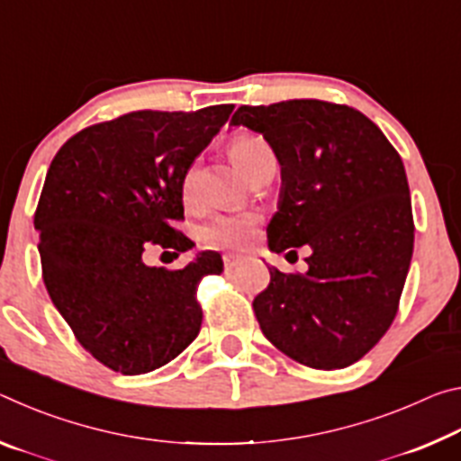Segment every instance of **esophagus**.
<instances>
[{"label":"esophagus","instance_id":"esophagus-1","mask_svg":"<svg viewBox=\"0 0 461 461\" xmlns=\"http://www.w3.org/2000/svg\"><path fill=\"white\" fill-rule=\"evenodd\" d=\"M240 256H236V254H225L223 256V267H225V270H231L233 267H238L240 264Z\"/></svg>","mask_w":461,"mask_h":461}]
</instances>
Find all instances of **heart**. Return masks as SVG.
I'll return each mask as SVG.
<instances>
[{
	"label": "heart",
	"instance_id": "heart-1",
	"mask_svg": "<svg viewBox=\"0 0 461 461\" xmlns=\"http://www.w3.org/2000/svg\"><path fill=\"white\" fill-rule=\"evenodd\" d=\"M230 152L231 160L236 162V167L248 178H252L268 160L275 158L270 146L260 136L252 134H244L233 140ZM193 178L194 168H189L183 178V199L186 205L193 201ZM256 233H258V217L252 213H231L207 223L203 228V240L209 246L241 249L252 244Z\"/></svg>",
	"mask_w": 461,
	"mask_h": 461
}]
</instances>
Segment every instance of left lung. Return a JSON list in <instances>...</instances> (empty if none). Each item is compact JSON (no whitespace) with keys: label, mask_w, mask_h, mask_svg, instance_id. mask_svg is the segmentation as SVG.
I'll list each match as a JSON object with an SVG mask.
<instances>
[{"label":"left lung","mask_w":461,"mask_h":461,"mask_svg":"<svg viewBox=\"0 0 461 461\" xmlns=\"http://www.w3.org/2000/svg\"><path fill=\"white\" fill-rule=\"evenodd\" d=\"M230 126L258 131L280 165L270 252L309 246L305 275L275 267L252 307L280 352L317 370L360 360L399 311L415 225L402 160L376 123L319 99L241 105Z\"/></svg>","instance_id":"8db88e82"}]
</instances>
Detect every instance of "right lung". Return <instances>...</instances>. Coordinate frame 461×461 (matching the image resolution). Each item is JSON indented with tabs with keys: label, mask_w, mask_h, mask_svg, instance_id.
Segmentation results:
<instances>
[{
	"label": "right lung",
	"mask_w": 461,
	"mask_h": 461,
	"mask_svg": "<svg viewBox=\"0 0 461 461\" xmlns=\"http://www.w3.org/2000/svg\"><path fill=\"white\" fill-rule=\"evenodd\" d=\"M233 105L131 112L67 140L50 162L34 213L42 278L81 346L107 368L152 372L197 338V285L221 256L183 270L148 267V246L186 252L183 178Z\"/></svg>",
	"instance_id": "right-lung-1"
}]
</instances>
